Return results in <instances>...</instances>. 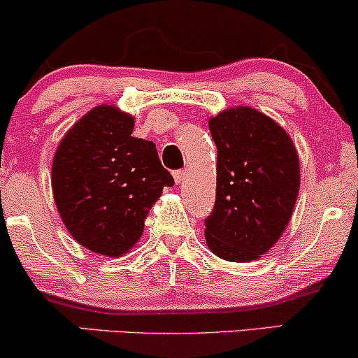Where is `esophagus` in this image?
Listing matches in <instances>:
<instances>
[{
  "mask_svg": "<svg viewBox=\"0 0 358 358\" xmlns=\"http://www.w3.org/2000/svg\"><path fill=\"white\" fill-rule=\"evenodd\" d=\"M185 176H187V171H185V170H176L175 173H173L175 183L176 185H182L185 182Z\"/></svg>",
  "mask_w": 358,
  "mask_h": 358,
  "instance_id": "1",
  "label": "esophagus"
}]
</instances>
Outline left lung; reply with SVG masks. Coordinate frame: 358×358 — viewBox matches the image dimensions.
I'll return each mask as SVG.
<instances>
[{
    "instance_id": "left-lung-1",
    "label": "left lung",
    "mask_w": 358,
    "mask_h": 358,
    "mask_svg": "<svg viewBox=\"0 0 358 358\" xmlns=\"http://www.w3.org/2000/svg\"><path fill=\"white\" fill-rule=\"evenodd\" d=\"M208 127L218 158L206 245L223 260H257L277 243L295 208L300 188L295 145L277 122L248 106L212 116Z\"/></svg>"
}]
</instances>
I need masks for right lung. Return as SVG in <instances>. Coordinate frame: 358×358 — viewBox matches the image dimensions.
I'll list each match as a JSON object with an SVG mask.
<instances>
[{"mask_svg": "<svg viewBox=\"0 0 358 358\" xmlns=\"http://www.w3.org/2000/svg\"><path fill=\"white\" fill-rule=\"evenodd\" d=\"M131 115L100 105L59 141L51 187L59 217L81 247L106 257L127 253L173 176L153 141L131 136Z\"/></svg>", "mask_w": 358, "mask_h": 358, "instance_id": "right-lung-1", "label": "right lung"}]
</instances>
